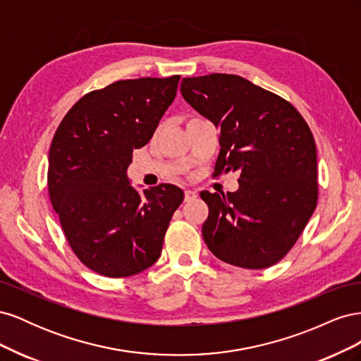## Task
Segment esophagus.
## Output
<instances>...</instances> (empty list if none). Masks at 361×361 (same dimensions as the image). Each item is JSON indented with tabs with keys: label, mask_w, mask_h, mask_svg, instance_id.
Here are the masks:
<instances>
[{
	"label": "esophagus",
	"mask_w": 361,
	"mask_h": 361,
	"mask_svg": "<svg viewBox=\"0 0 361 361\" xmlns=\"http://www.w3.org/2000/svg\"><path fill=\"white\" fill-rule=\"evenodd\" d=\"M195 197H197V192L192 190H187L185 191V202H192Z\"/></svg>",
	"instance_id": "esophagus-1"
}]
</instances>
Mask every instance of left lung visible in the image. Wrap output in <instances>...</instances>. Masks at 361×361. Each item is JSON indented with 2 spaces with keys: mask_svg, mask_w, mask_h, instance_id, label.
I'll list each match as a JSON object with an SVG mask.
<instances>
[{
  "mask_svg": "<svg viewBox=\"0 0 361 361\" xmlns=\"http://www.w3.org/2000/svg\"><path fill=\"white\" fill-rule=\"evenodd\" d=\"M180 93L220 129L215 174L238 171L235 192L202 191L209 207L203 239L220 260L262 269L297 243L318 202L316 145L283 97L238 75L183 78Z\"/></svg>",
  "mask_w": 361,
  "mask_h": 361,
  "instance_id": "1",
  "label": "left lung"
}]
</instances>
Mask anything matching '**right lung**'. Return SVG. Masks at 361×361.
<instances>
[{
	"mask_svg": "<svg viewBox=\"0 0 361 361\" xmlns=\"http://www.w3.org/2000/svg\"><path fill=\"white\" fill-rule=\"evenodd\" d=\"M179 80H123L87 93L52 138L49 199L73 253L97 274L134 276L161 256L183 191L161 183L140 195L126 170L174 101Z\"/></svg>",
	"mask_w": 361,
	"mask_h": 361,
	"instance_id": "1",
	"label": "right lung"
}]
</instances>
